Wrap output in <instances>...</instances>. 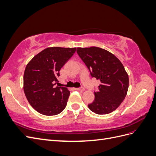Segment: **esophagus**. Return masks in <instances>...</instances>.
<instances>
[{
  "label": "esophagus",
  "instance_id": "1",
  "mask_svg": "<svg viewBox=\"0 0 156 156\" xmlns=\"http://www.w3.org/2000/svg\"><path fill=\"white\" fill-rule=\"evenodd\" d=\"M76 90H79V91H84V88L83 87L81 88H75Z\"/></svg>",
  "mask_w": 156,
  "mask_h": 156
}]
</instances>
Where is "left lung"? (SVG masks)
Returning <instances> with one entry per match:
<instances>
[{
    "instance_id": "8db88e82",
    "label": "left lung",
    "mask_w": 156,
    "mask_h": 156,
    "mask_svg": "<svg viewBox=\"0 0 156 156\" xmlns=\"http://www.w3.org/2000/svg\"><path fill=\"white\" fill-rule=\"evenodd\" d=\"M77 52L92 77L101 82L88 108L98 115L116 110L124 101L129 87L128 75L123 64L109 51L98 47L77 48Z\"/></svg>"
}]
</instances>
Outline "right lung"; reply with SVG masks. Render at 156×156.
I'll return each instance as SVG.
<instances>
[{
	"instance_id": "add662e5",
	"label": "right lung",
	"mask_w": 156,
	"mask_h": 156,
	"mask_svg": "<svg viewBox=\"0 0 156 156\" xmlns=\"http://www.w3.org/2000/svg\"><path fill=\"white\" fill-rule=\"evenodd\" d=\"M75 51L76 48H48L27 64L23 76V90L30 105L40 114L56 115L66 106L69 90L55 84L58 82L60 69Z\"/></svg>"
}]
</instances>
